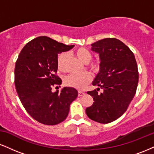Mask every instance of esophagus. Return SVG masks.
Returning <instances> with one entry per match:
<instances>
[{"label":"esophagus","instance_id":"obj_1","mask_svg":"<svg viewBox=\"0 0 154 154\" xmlns=\"http://www.w3.org/2000/svg\"><path fill=\"white\" fill-rule=\"evenodd\" d=\"M85 95V93L82 91H78V96H82V95Z\"/></svg>","mask_w":154,"mask_h":154}]
</instances>
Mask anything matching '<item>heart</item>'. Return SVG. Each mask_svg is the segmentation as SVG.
Returning <instances> with one entry per match:
<instances>
[{"mask_svg": "<svg viewBox=\"0 0 154 154\" xmlns=\"http://www.w3.org/2000/svg\"><path fill=\"white\" fill-rule=\"evenodd\" d=\"M75 55L82 62L86 63L90 69L93 72H98L100 69V61H90L92 59V54L88 49L85 48H78L75 51ZM67 59L66 53H61L57 57V67L58 69L61 72H64L66 70L65 63ZM91 80V77L87 72L82 73H73L66 76L64 78V83L67 86L75 88L77 89H82L90 82Z\"/></svg>", "mask_w": 154, "mask_h": 154, "instance_id": "heart-1", "label": "heart"}]
</instances>
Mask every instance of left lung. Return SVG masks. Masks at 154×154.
Here are the masks:
<instances>
[{
  "mask_svg": "<svg viewBox=\"0 0 154 154\" xmlns=\"http://www.w3.org/2000/svg\"><path fill=\"white\" fill-rule=\"evenodd\" d=\"M91 50L99 54L100 71L88 91L93 97L91 106L86 109L88 117L101 124L110 123L127 111L135 96L138 83V69L133 53L116 38H105L91 44ZM103 90L102 93L97 91Z\"/></svg>",
  "mask_w": 154,
  "mask_h": 154,
  "instance_id": "obj_1",
  "label": "left lung"
}]
</instances>
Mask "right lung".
<instances>
[{
    "label": "right lung",
    "instance_id": "obj_1",
    "mask_svg": "<svg viewBox=\"0 0 154 154\" xmlns=\"http://www.w3.org/2000/svg\"><path fill=\"white\" fill-rule=\"evenodd\" d=\"M74 46L40 36L26 43L19 55L14 70L16 90L23 106L38 122L46 125L61 123L77 98L78 92L74 88L51 91L53 86L61 84L56 75L58 54Z\"/></svg>",
    "mask_w": 154,
    "mask_h": 154
}]
</instances>
